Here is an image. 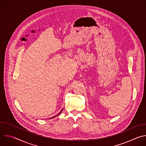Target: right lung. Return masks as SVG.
<instances>
[{
    "label": "right lung",
    "mask_w": 146,
    "mask_h": 146,
    "mask_svg": "<svg viewBox=\"0 0 146 146\" xmlns=\"http://www.w3.org/2000/svg\"><path fill=\"white\" fill-rule=\"evenodd\" d=\"M62 110H61V111H60V113H58V114H57V115H56V116H53V117H50V119H52V118H54V117H56V116H58V115H60V113H61V112H62Z\"/></svg>",
    "instance_id": "add662e5"
}]
</instances>
